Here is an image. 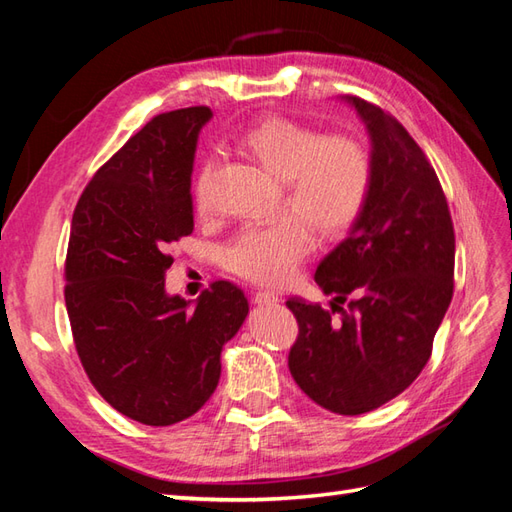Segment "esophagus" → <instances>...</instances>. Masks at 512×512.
Wrapping results in <instances>:
<instances>
[{
  "mask_svg": "<svg viewBox=\"0 0 512 512\" xmlns=\"http://www.w3.org/2000/svg\"><path fill=\"white\" fill-rule=\"evenodd\" d=\"M254 302L258 306H274V304L280 302V298H278L274 291H256L254 293Z\"/></svg>",
  "mask_w": 512,
  "mask_h": 512,
  "instance_id": "esophagus-1",
  "label": "esophagus"
}]
</instances>
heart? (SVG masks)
Returning <instances> with one entry per match:
<instances>
[{"mask_svg": "<svg viewBox=\"0 0 512 512\" xmlns=\"http://www.w3.org/2000/svg\"><path fill=\"white\" fill-rule=\"evenodd\" d=\"M241 146L280 179V203L291 212L243 225L221 249V263L258 285H285L313 249V227L333 238L359 219L372 184L370 153L352 135H324L287 118L256 124ZM212 168L206 157L192 186L199 210L208 208Z\"/></svg>", "mask_w": 512, "mask_h": 512, "instance_id": "b5f03b06", "label": "heart"}]
</instances>
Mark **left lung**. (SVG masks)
<instances>
[{"instance_id":"obj_1","label":"left lung","mask_w":512,"mask_h":512,"mask_svg":"<svg viewBox=\"0 0 512 512\" xmlns=\"http://www.w3.org/2000/svg\"><path fill=\"white\" fill-rule=\"evenodd\" d=\"M342 100L366 124L372 184L348 236L315 271L331 309L287 300L300 326L289 370L324 410L357 416L410 388L429 361L453 295L456 236L436 170L403 124L357 96Z\"/></svg>"}]
</instances>
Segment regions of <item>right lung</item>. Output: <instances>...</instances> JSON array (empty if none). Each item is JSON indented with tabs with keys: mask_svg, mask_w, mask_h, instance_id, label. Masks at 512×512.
I'll list each match as a JSON object with an SVG mask.
<instances>
[{
	"mask_svg": "<svg viewBox=\"0 0 512 512\" xmlns=\"http://www.w3.org/2000/svg\"><path fill=\"white\" fill-rule=\"evenodd\" d=\"M210 118L208 107H188L146 122L92 177L72 217L65 306L76 352L102 399L151 427L201 410L249 313L227 280L195 306L164 287L170 243L195 227L190 177Z\"/></svg>",
	"mask_w": 512,
	"mask_h": 512,
	"instance_id": "right-lung-1",
	"label": "right lung"
}]
</instances>
